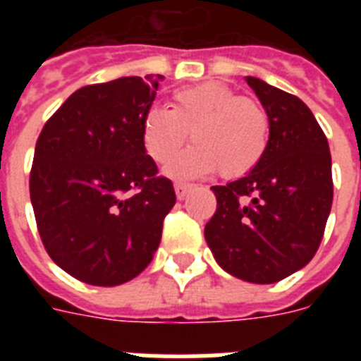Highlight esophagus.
Wrapping results in <instances>:
<instances>
[{"mask_svg":"<svg viewBox=\"0 0 361 361\" xmlns=\"http://www.w3.org/2000/svg\"><path fill=\"white\" fill-rule=\"evenodd\" d=\"M189 189H191V185H189V183H183V181H176V183H174L176 197L180 198V200H183V198L187 197Z\"/></svg>","mask_w":361,"mask_h":361,"instance_id":"esophagus-1","label":"esophagus"}]
</instances>
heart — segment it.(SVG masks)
<instances>
[{
  "label": "heart",
  "instance_id": "obj_1",
  "mask_svg": "<svg viewBox=\"0 0 361 361\" xmlns=\"http://www.w3.org/2000/svg\"><path fill=\"white\" fill-rule=\"evenodd\" d=\"M195 140L169 172L192 178L214 172L241 178L257 169L269 146V116L258 101L240 97L221 82L181 87L172 109L153 104L142 118V142L157 164H169L189 138Z\"/></svg>",
  "mask_w": 361,
  "mask_h": 361
}]
</instances>
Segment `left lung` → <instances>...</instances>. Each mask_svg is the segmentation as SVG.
I'll use <instances>...</instances> for the list:
<instances>
[{"instance_id": "obj_1", "label": "left lung", "mask_w": 361, "mask_h": 361, "mask_svg": "<svg viewBox=\"0 0 361 361\" xmlns=\"http://www.w3.org/2000/svg\"><path fill=\"white\" fill-rule=\"evenodd\" d=\"M269 116V146L249 174L214 185L217 209L204 236L221 268L269 285L314 257L334 200L324 130L296 95L247 76Z\"/></svg>"}]
</instances>
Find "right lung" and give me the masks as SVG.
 <instances>
[{
    "label": "right lung",
    "instance_id": "right-lung-1",
    "mask_svg": "<svg viewBox=\"0 0 361 361\" xmlns=\"http://www.w3.org/2000/svg\"><path fill=\"white\" fill-rule=\"evenodd\" d=\"M163 76H123L76 90L37 138L30 197L42 245L95 286L127 283L152 262L176 204L172 181L142 142Z\"/></svg>",
    "mask_w": 361,
    "mask_h": 361
}]
</instances>
